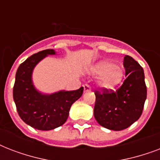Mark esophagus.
I'll use <instances>...</instances> for the list:
<instances>
[{"instance_id": "1", "label": "esophagus", "mask_w": 160, "mask_h": 160, "mask_svg": "<svg viewBox=\"0 0 160 160\" xmlns=\"http://www.w3.org/2000/svg\"><path fill=\"white\" fill-rule=\"evenodd\" d=\"M83 87H84V91H85V92H88V91H90V90H90V87L88 85H85Z\"/></svg>"}]
</instances>
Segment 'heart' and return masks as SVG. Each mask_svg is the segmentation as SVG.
I'll use <instances>...</instances> for the list:
<instances>
[{"mask_svg": "<svg viewBox=\"0 0 160 160\" xmlns=\"http://www.w3.org/2000/svg\"><path fill=\"white\" fill-rule=\"evenodd\" d=\"M92 72L98 76H104L100 81V86L104 89H113L121 82L124 77V71L121 67L106 60L95 65Z\"/></svg>", "mask_w": 160, "mask_h": 160, "instance_id": "heart-1", "label": "heart"}]
</instances>
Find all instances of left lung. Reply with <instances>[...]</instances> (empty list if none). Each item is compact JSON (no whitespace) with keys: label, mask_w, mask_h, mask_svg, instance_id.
<instances>
[{"label":"left lung","mask_w":160,"mask_h":160,"mask_svg":"<svg viewBox=\"0 0 160 160\" xmlns=\"http://www.w3.org/2000/svg\"><path fill=\"white\" fill-rule=\"evenodd\" d=\"M125 76L116 90L96 91L94 116L106 129L119 131L129 127L141 115L146 100L147 88L143 68L131 56L124 57Z\"/></svg>","instance_id":"8db88e82"}]
</instances>
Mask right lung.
Instances as JSON below:
<instances>
[{
  "label": "right lung",
  "mask_w": 160,
  "mask_h": 160,
  "mask_svg": "<svg viewBox=\"0 0 160 160\" xmlns=\"http://www.w3.org/2000/svg\"><path fill=\"white\" fill-rule=\"evenodd\" d=\"M54 50H45L27 58L17 69L13 88V99L21 119L39 130H51L67 120L72 104L81 97L84 88L52 94L39 91L33 84L32 73L41 60L55 55Z\"/></svg>",
  "instance_id": "right-lung-1"
}]
</instances>
